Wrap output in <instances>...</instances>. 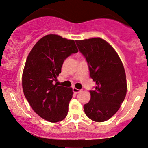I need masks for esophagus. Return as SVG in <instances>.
Returning a JSON list of instances; mask_svg holds the SVG:
<instances>
[{
    "instance_id": "1",
    "label": "esophagus",
    "mask_w": 148,
    "mask_h": 148,
    "mask_svg": "<svg viewBox=\"0 0 148 148\" xmlns=\"http://www.w3.org/2000/svg\"><path fill=\"white\" fill-rule=\"evenodd\" d=\"M73 93H78L81 91V90L77 89V88H75V87H73Z\"/></svg>"
}]
</instances>
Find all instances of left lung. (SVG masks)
I'll return each instance as SVG.
<instances>
[{
  "label": "left lung",
  "instance_id": "8db88e82",
  "mask_svg": "<svg viewBox=\"0 0 148 148\" xmlns=\"http://www.w3.org/2000/svg\"><path fill=\"white\" fill-rule=\"evenodd\" d=\"M76 43L88 64L90 77L96 83L94 91H89V102L83 106L85 114L94 121L108 120L118 111L126 95L123 63L114 49L102 38L76 40Z\"/></svg>",
  "mask_w": 148,
  "mask_h": 148
}]
</instances>
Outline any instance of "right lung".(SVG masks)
<instances>
[{
	"mask_svg": "<svg viewBox=\"0 0 148 148\" xmlns=\"http://www.w3.org/2000/svg\"><path fill=\"white\" fill-rule=\"evenodd\" d=\"M77 52L75 40L47 35L28 55L23 73V92L34 111L47 121L57 122L67 116L72 88L53 82L61 73L64 61Z\"/></svg>",
	"mask_w": 148,
	"mask_h": 148,
	"instance_id": "add662e5",
	"label": "right lung"
}]
</instances>
